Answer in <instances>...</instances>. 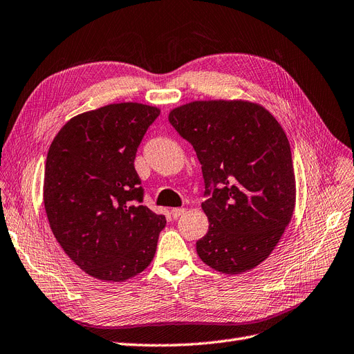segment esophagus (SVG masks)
<instances>
[{
	"label": "esophagus",
	"mask_w": 354,
	"mask_h": 354,
	"mask_svg": "<svg viewBox=\"0 0 354 354\" xmlns=\"http://www.w3.org/2000/svg\"><path fill=\"white\" fill-rule=\"evenodd\" d=\"M186 212V209L185 208H174V209H171V215H173V218H178V216H181L183 214Z\"/></svg>",
	"instance_id": "obj_1"
}]
</instances>
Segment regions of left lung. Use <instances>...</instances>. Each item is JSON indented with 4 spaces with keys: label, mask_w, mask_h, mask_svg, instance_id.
<instances>
[{
    "label": "left lung",
    "mask_w": 354,
    "mask_h": 354,
    "mask_svg": "<svg viewBox=\"0 0 354 354\" xmlns=\"http://www.w3.org/2000/svg\"><path fill=\"white\" fill-rule=\"evenodd\" d=\"M168 120L202 165L209 228L196 241L199 258L224 274L258 266L295 211L296 178L283 127L248 101H194Z\"/></svg>",
    "instance_id": "1"
}]
</instances>
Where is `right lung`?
<instances>
[{
	"label": "right lung",
	"instance_id": "right-lung-1",
	"mask_svg": "<svg viewBox=\"0 0 354 354\" xmlns=\"http://www.w3.org/2000/svg\"><path fill=\"white\" fill-rule=\"evenodd\" d=\"M156 106L111 104L73 117L48 151L44 205L59 246L102 281H126L152 262L164 215L143 205L135 158Z\"/></svg>",
	"mask_w": 354,
	"mask_h": 354
}]
</instances>
